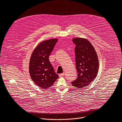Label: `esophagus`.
<instances>
[{
  "label": "esophagus",
  "instance_id": "obj_1",
  "mask_svg": "<svg viewBox=\"0 0 122 122\" xmlns=\"http://www.w3.org/2000/svg\"><path fill=\"white\" fill-rule=\"evenodd\" d=\"M64 75V73H60L59 74V76L61 77H63V76Z\"/></svg>",
  "mask_w": 122,
  "mask_h": 122
}]
</instances>
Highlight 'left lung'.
<instances>
[{
	"label": "left lung",
	"mask_w": 122,
	"mask_h": 122,
	"mask_svg": "<svg viewBox=\"0 0 122 122\" xmlns=\"http://www.w3.org/2000/svg\"><path fill=\"white\" fill-rule=\"evenodd\" d=\"M75 48L76 67L78 77L71 81L77 88H82L89 85L96 77L99 62L96 51L91 43L86 39L75 38L72 40Z\"/></svg>",
	"instance_id": "8db88e82"
}]
</instances>
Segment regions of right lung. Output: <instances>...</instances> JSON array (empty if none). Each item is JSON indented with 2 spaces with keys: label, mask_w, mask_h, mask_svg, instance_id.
I'll return each mask as SVG.
<instances>
[{
  "label": "right lung",
  "mask_w": 122,
  "mask_h": 122,
  "mask_svg": "<svg viewBox=\"0 0 122 122\" xmlns=\"http://www.w3.org/2000/svg\"><path fill=\"white\" fill-rule=\"evenodd\" d=\"M58 41L51 39L41 43L32 54L29 63V73L32 80L43 89L53 85L59 76L50 62L49 56Z\"/></svg>",
  "instance_id": "1"
}]
</instances>
